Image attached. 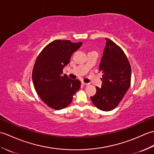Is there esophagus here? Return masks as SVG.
<instances>
[{
  "label": "esophagus",
  "instance_id": "34e87169",
  "mask_svg": "<svg viewBox=\"0 0 154 154\" xmlns=\"http://www.w3.org/2000/svg\"><path fill=\"white\" fill-rule=\"evenodd\" d=\"M81 84H82L83 85H89V83H86L83 82V81H82V82H81Z\"/></svg>",
  "mask_w": 154,
  "mask_h": 154
}]
</instances>
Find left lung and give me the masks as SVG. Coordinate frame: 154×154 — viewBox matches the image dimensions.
<instances>
[{
	"mask_svg": "<svg viewBox=\"0 0 154 154\" xmlns=\"http://www.w3.org/2000/svg\"><path fill=\"white\" fill-rule=\"evenodd\" d=\"M106 45L99 65L103 73L102 86L91 97L94 105L103 111L112 110L126 93L131 82V67L126 54L119 45L106 38Z\"/></svg>",
	"mask_w": 154,
	"mask_h": 154,
	"instance_id": "8db88e82",
	"label": "left lung"
}]
</instances>
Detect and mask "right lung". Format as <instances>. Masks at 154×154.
I'll use <instances>...</instances> for the list:
<instances>
[{
    "label": "right lung",
    "mask_w": 154,
    "mask_h": 154,
    "mask_svg": "<svg viewBox=\"0 0 154 154\" xmlns=\"http://www.w3.org/2000/svg\"><path fill=\"white\" fill-rule=\"evenodd\" d=\"M82 45L69 40H54L45 46L35 60L32 81L38 94L43 102L55 110L67 106L75 93L80 89L78 79H71L63 74L73 52Z\"/></svg>",
    "instance_id": "right-lung-1"
}]
</instances>
